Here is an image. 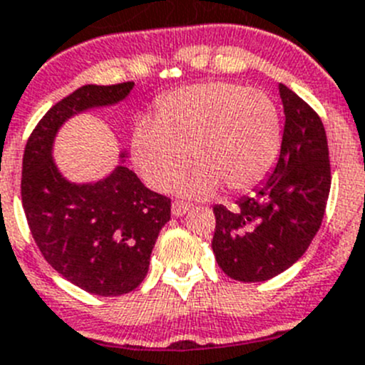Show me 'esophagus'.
<instances>
[{"label":"esophagus","instance_id":"esophagus-1","mask_svg":"<svg viewBox=\"0 0 365 365\" xmlns=\"http://www.w3.org/2000/svg\"><path fill=\"white\" fill-rule=\"evenodd\" d=\"M189 209H190V205H187V203L175 202L171 207V212H173V216L178 217V216H183V214L189 212Z\"/></svg>","mask_w":365,"mask_h":365}]
</instances>
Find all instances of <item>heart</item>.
Instances as JSON below:
<instances>
[{
  "label": "heart",
  "mask_w": 365,
  "mask_h": 365,
  "mask_svg": "<svg viewBox=\"0 0 365 365\" xmlns=\"http://www.w3.org/2000/svg\"><path fill=\"white\" fill-rule=\"evenodd\" d=\"M282 129L275 102L234 83H202L165 95L155 122L131 133V158L144 182L169 190L189 167L180 192L207 198L217 189L245 192L259 185L277 162Z\"/></svg>",
  "instance_id": "1"
}]
</instances>
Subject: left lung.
<instances>
[{
	"instance_id": "obj_1",
	"label": "left lung",
	"mask_w": 365,
	"mask_h": 365,
	"mask_svg": "<svg viewBox=\"0 0 365 365\" xmlns=\"http://www.w3.org/2000/svg\"><path fill=\"white\" fill-rule=\"evenodd\" d=\"M284 131L270 178L236 209L214 205L212 252L221 270L261 282L288 270L319 232L331 187L328 138L321 117L279 84Z\"/></svg>"
}]
</instances>
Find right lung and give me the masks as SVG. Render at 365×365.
Wrapping results in <instances>:
<instances>
[{
  "mask_svg": "<svg viewBox=\"0 0 365 365\" xmlns=\"http://www.w3.org/2000/svg\"><path fill=\"white\" fill-rule=\"evenodd\" d=\"M133 86L75 90L37 122L23 155L21 200L34 241L53 270L101 297L129 294L144 281L156 237L171 220V200L149 190L125 165L101 182H68L53 162L52 145L68 118L117 104Z\"/></svg>",
  "mask_w": 365,
  "mask_h": 365,
  "instance_id": "right-lung-1",
  "label": "right lung"
}]
</instances>
